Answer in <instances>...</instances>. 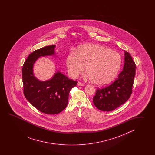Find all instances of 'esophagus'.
<instances>
[{
	"label": "esophagus",
	"mask_w": 155,
	"mask_h": 155,
	"mask_svg": "<svg viewBox=\"0 0 155 155\" xmlns=\"http://www.w3.org/2000/svg\"><path fill=\"white\" fill-rule=\"evenodd\" d=\"M78 86H84L85 85H84V84H83V83H82V82H78Z\"/></svg>",
	"instance_id": "1"
}]
</instances>
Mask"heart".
I'll list each match as a JSON object with an SVG mask.
<instances>
[{
  "label": "heart",
  "mask_w": 155,
  "mask_h": 155,
  "mask_svg": "<svg viewBox=\"0 0 155 155\" xmlns=\"http://www.w3.org/2000/svg\"><path fill=\"white\" fill-rule=\"evenodd\" d=\"M122 58L118 52L96 44H87L77 52L69 54L66 66L69 76L75 79L86 69L88 73L85 78L94 81L97 85L111 82L119 72Z\"/></svg>",
  "instance_id": "b5f03b06"
}]
</instances>
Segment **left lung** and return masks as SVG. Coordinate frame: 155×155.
Returning <instances> with one entry per match:
<instances>
[{
  "label": "left lung",
  "mask_w": 155,
  "mask_h": 155,
  "mask_svg": "<svg viewBox=\"0 0 155 155\" xmlns=\"http://www.w3.org/2000/svg\"><path fill=\"white\" fill-rule=\"evenodd\" d=\"M136 65L130 53L125 51L123 70L117 78L106 87L96 89L93 102L97 109L103 111H113L123 105L132 92Z\"/></svg>",
  "instance_id": "left-lung-1"
}]
</instances>
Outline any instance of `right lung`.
I'll list each match as a JSON object with an SVG mask.
<instances>
[{"instance_id":"add662e5","label":"right lung","mask_w":155,"mask_h":155,"mask_svg":"<svg viewBox=\"0 0 155 155\" xmlns=\"http://www.w3.org/2000/svg\"><path fill=\"white\" fill-rule=\"evenodd\" d=\"M55 46L51 45L35 50L28 56L22 68L25 98L40 112L50 115L59 114L66 108L70 91L78 84L60 72L45 81H40L34 76L33 65L36 59L40 56L54 55Z\"/></svg>"}]
</instances>
